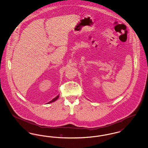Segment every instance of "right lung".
<instances>
[{
    "label": "right lung",
    "instance_id": "right-lung-1",
    "mask_svg": "<svg viewBox=\"0 0 148 148\" xmlns=\"http://www.w3.org/2000/svg\"><path fill=\"white\" fill-rule=\"evenodd\" d=\"M59 95H58V96H56V98H54L53 99H52L51 101H50L49 102V103H48V104H49V103H53V102H54V101H55L56 100L58 99V98H59Z\"/></svg>",
    "mask_w": 148,
    "mask_h": 148
}]
</instances>
